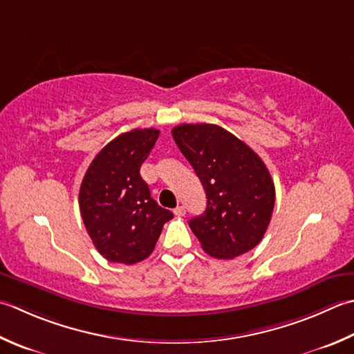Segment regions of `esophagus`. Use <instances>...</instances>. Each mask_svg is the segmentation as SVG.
<instances>
[{
  "mask_svg": "<svg viewBox=\"0 0 354 354\" xmlns=\"http://www.w3.org/2000/svg\"><path fill=\"white\" fill-rule=\"evenodd\" d=\"M173 213H175V216H184V214H185V207L178 205L176 209L173 210Z\"/></svg>",
  "mask_w": 354,
  "mask_h": 354,
  "instance_id": "obj_1",
  "label": "esophagus"
}]
</instances>
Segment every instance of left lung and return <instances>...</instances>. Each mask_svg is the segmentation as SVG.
<instances>
[{
  "label": "left lung",
  "instance_id": "left-lung-1",
  "mask_svg": "<svg viewBox=\"0 0 354 354\" xmlns=\"http://www.w3.org/2000/svg\"><path fill=\"white\" fill-rule=\"evenodd\" d=\"M179 150L204 185L207 209L190 219L205 253L233 259L264 238L274 207V184L258 153L214 124L171 130Z\"/></svg>",
  "mask_w": 354,
  "mask_h": 354
}]
</instances>
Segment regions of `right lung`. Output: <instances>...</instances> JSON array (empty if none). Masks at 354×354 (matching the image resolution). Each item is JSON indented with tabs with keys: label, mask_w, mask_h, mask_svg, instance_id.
I'll return each mask as SVG.
<instances>
[{
	"label": "right lung",
	"mask_w": 354,
	"mask_h": 354,
	"mask_svg": "<svg viewBox=\"0 0 354 354\" xmlns=\"http://www.w3.org/2000/svg\"><path fill=\"white\" fill-rule=\"evenodd\" d=\"M158 136L156 129L116 136L95 156L81 183V218L96 250L110 262L131 266L149 258L173 218L150 196L140 175Z\"/></svg>",
	"instance_id": "1"
}]
</instances>
